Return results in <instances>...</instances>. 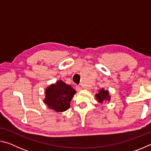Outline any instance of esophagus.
<instances>
[{
  "mask_svg": "<svg viewBox=\"0 0 151 151\" xmlns=\"http://www.w3.org/2000/svg\"><path fill=\"white\" fill-rule=\"evenodd\" d=\"M81 89H82V88H81V86H79V85L76 86V91H80Z\"/></svg>",
  "mask_w": 151,
  "mask_h": 151,
  "instance_id": "obj_1",
  "label": "esophagus"
}]
</instances>
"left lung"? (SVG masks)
Masks as SVG:
<instances>
[{
  "label": "left lung",
  "mask_w": 151,
  "mask_h": 151,
  "mask_svg": "<svg viewBox=\"0 0 151 151\" xmlns=\"http://www.w3.org/2000/svg\"><path fill=\"white\" fill-rule=\"evenodd\" d=\"M95 99L101 104L105 103L106 101H110L111 96L109 94V91L108 90H104V88L100 89L99 93L95 94Z\"/></svg>",
  "instance_id": "8db88e82"
}]
</instances>
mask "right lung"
<instances>
[{"instance_id": "obj_1", "label": "right lung", "mask_w": 151, "mask_h": 151, "mask_svg": "<svg viewBox=\"0 0 151 151\" xmlns=\"http://www.w3.org/2000/svg\"><path fill=\"white\" fill-rule=\"evenodd\" d=\"M76 93L72 86L58 80L56 83L47 86L43 101L50 109L56 112H64L70 108V102Z\"/></svg>"}]
</instances>
